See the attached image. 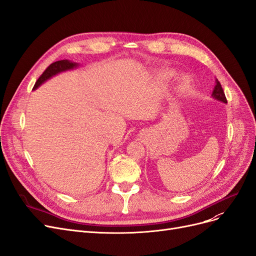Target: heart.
Returning <instances> with one entry per match:
<instances>
[{
  "mask_svg": "<svg viewBox=\"0 0 256 256\" xmlns=\"http://www.w3.org/2000/svg\"><path fill=\"white\" fill-rule=\"evenodd\" d=\"M194 84V78L193 76L190 74H186L182 77L179 79L177 84V92L182 96H186L188 92H190L193 88Z\"/></svg>",
  "mask_w": 256,
  "mask_h": 256,
  "instance_id": "1",
  "label": "heart"
}]
</instances>
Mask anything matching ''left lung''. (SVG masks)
I'll return each instance as SVG.
<instances>
[{
	"label": "left lung",
	"mask_w": 256,
	"mask_h": 256,
	"mask_svg": "<svg viewBox=\"0 0 256 256\" xmlns=\"http://www.w3.org/2000/svg\"><path fill=\"white\" fill-rule=\"evenodd\" d=\"M212 98L217 100V101H220L224 104L226 103V96H224V90L222 88L220 81L217 79H215V86H214V90L212 92Z\"/></svg>",
	"instance_id": "left-lung-1"
}]
</instances>
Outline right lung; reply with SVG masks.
Listing matches in <instances>:
<instances>
[{
  "instance_id": "obj_1",
  "label": "right lung",
  "mask_w": 256,
  "mask_h": 256,
  "mask_svg": "<svg viewBox=\"0 0 256 256\" xmlns=\"http://www.w3.org/2000/svg\"><path fill=\"white\" fill-rule=\"evenodd\" d=\"M77 68H79V63L72 62L70 60H61V61H56V62L52 63L48 68L45 70V72L40 76V78L36 80L34 86V90H36L38 88H40L44 82L52 78L54 76L59 74L63 72L74 70Z\"/></svg>"
}]
</instances>
